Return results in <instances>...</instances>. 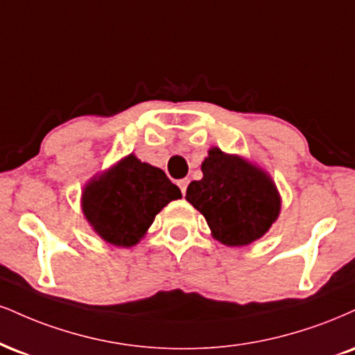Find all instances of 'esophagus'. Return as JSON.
<instances>
[{"label":"esophagus","mask_w":355,"mask_h":355,"mask_svg":"<svg viewBox=\"0 0 355 355\" xmlns=\"http://www.w3.org/2000/svg\"><path fill=\"white\" fill-rule=\"evenodd\" d=\"M189 183H190L189 178H182V180H178V187H180L183 195L187 193V187H189Z\"/></svg>","instance_id":"34e87169"}]
</instances>
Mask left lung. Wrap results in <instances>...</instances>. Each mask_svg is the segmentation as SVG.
<instances>
[{"label": "left lung", "instance_id": "left-lung-1", "mask_svg": "<svg viewBox=\"0 0 355 355\" xmlns=\"http://www.w3.org/2000/svg\"><path fill=\"white\" fill-rule=\"evenodd\" d=\"M202 180L191 182L187 202L207 220L225 246H246L270 232L281 211V195L266 170L240 155L211 147Z\"/></svg>", "mask_w": 355, "mask_h": 355}]
</instances>
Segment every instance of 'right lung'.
<instances>
[{"label": "right lung", "instance_id": "1", "mask_svg": "<svg viewBox=\"0 0 355 355\" xmlns=\"http://www.w3.org/2000/svg\"><path fill=\"white\" fill-rule=\"evenodd\" d=\"M178 198L180 189L164 170L130 153L85 183L80 208L102 240L130 248L145 236L157 213Z\"/></svg>", "mask_w": 355, "mask_h": 355}]
</instances>
